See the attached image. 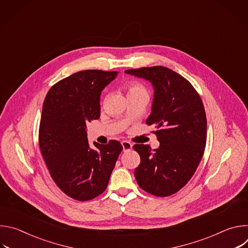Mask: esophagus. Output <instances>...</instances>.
I'll return each instance as SVG.
<instances>
[{
	"label": "esophagus",
	"mask_w": 248,
	"mask_h": 248,
	"mask_svg": "<svg viewBox=\"0 0 248 248\" xmlns=\"http://www.w3.org/2000/svg\"><path fill=\"white\" fill-rule=\"evenodd\" d=\"M122 145H123L124 151H128V150H130L132 148V144L130 142H128V141H123Z\"/></svg>",
	"instance_id": "1"
}]
</instances>
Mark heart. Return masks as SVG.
Listing matches in <instances>:
<instances>
[{
  "mask_svg": "<svg viewBox=\"0 0 248 248\" xmlns=\"http://www.w3.org/2000/svg\"><path fill=\"white\" fill-rule=\"evenodd\" d=\"M130 92H146V90L141 84L137 82H131L128 85V93Z\"/></svg>",
  "mask_w": 248,
  "mask_h": 248,
  "instance_id": "obj_1",
  "label": "heart"
}]
</instances>
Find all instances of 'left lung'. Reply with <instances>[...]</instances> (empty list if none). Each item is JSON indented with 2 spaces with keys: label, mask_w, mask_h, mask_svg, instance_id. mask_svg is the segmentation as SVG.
<instances>
[{
  "label": "left lung",
  "mask_w": 248,
  "mask_h": 248,
  "mask_svg": "<svg viewBox=\"0 0 248 248\" xmlns=\"http://www.w3.org/2000/svg\"><path fill=\"white\" fill-rule=\"evenodd\" d=\"M125 74L148 80L154 89L148 125H155L160 146L135 144L140 165L135 180L155 196H170L192 178L204 153L207 120L202 100L188 80L161 66L126 69Z\"/></svg>",
  "instance_id": "left-lung-1"
}]
</instances>
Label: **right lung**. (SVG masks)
<instances>
[{
    "instance_id": "right-lung-1",
    "label": "right lung",
    "mask_w": 248,
    "mask_h": 248,
    "mask_svg": "<svg viewBox=\"0 0 248 248\" xmlns=\"http://www.w3.org/2000/svg\"><path fill=\"white\" fill-rule=\"evenodd\" d=\"M117 72L87 69L56 83L46 95L39 146L52 179L67 196L93 199L107 188L122 144L111 140L91 148L86 125L100 118V96Z\"/></svg>"
}]
</instances>
